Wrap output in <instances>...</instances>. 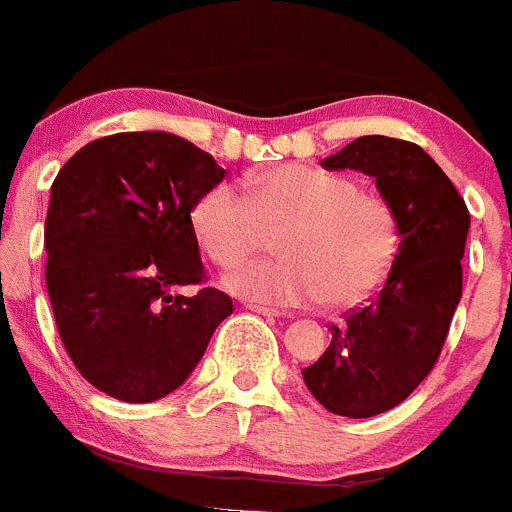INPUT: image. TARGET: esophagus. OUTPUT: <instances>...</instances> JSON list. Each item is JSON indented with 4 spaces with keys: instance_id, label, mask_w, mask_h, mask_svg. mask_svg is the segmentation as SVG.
Here are the masks:
<instances>
[{
    "instance_id": "esophagus-1",
    "label": "esophagus",
    "mask_w": 512,
    "mask_h": 512,
    "mask_svg": "<svg viewBox=\"0 0 512 512\" xmlns=\"http://www.w3.org/2000/svg\"><path fill=\"white\" fill-rule=\"evenodd\" d=\"M251 312H259V315H264V318H279V315H284V312L274 310V307H266V305H256V302H251V305H246Z\"/></svg>"
}]
</instances>
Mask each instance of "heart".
<instances>
[{"instance_id":"b5f03b06","label":"heart","mask_w":512,"mask_h":512,"mask_svg":"<svg viewBox=\"0 0 512 512\" xmlns=\"http://www.w3.org/2000/svg\"><path fill=\"white\" fill-rule=\"evenodd\" d=\"M192 230L217 266L263 250L278 232L284 260L237 263L223 279L233 295L269 305H354L384 282L400 246L397 215L382 194L302 164L248 174L243 194L228 184L207 189L192 207Z\"/></svg>"}]
</instances>
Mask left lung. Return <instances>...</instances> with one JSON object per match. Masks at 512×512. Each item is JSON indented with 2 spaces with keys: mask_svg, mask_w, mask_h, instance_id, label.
Returning <instances> with one entry per match:
<instances>
[{
  "mask_svg": "<svg viewBox=\"0 0 512 512\" xmlns=\"http://www.w3.org/2000/svg\"><path fill=\"white\" fill-rule=\"evenodd\" d=\"M374 176L400 228L395 264L374 297L330 323V346L302 369L328 413L372 418L397 408L436 366L461 300L469 210L418 143L364 135L323 161Z\"/></svg>",
  "mask_w": 512,
  "mask_h": 512,
  "instance_id": "1",
  "label": "left lung"
}]
</instances>
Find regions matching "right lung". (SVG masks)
Masks as SVG:
<instances>
[{
	"mask_svg": "<svg viewBox=\"0 0 512 512\" xmlns=\"http://www.w3.org/2000/svg\"><path fill=\"white\" fill-rule=\"evenodd\" d=\"M179 135L115 133L58 171L45 215V284L79 374L122 402L174 392L200 364L233 300L205 287L192 207L223 182ZM202 286L176 296V286Z\"/></svg>",
	"mask_w": 512,
	"mask_h": 512,
	"instance_id": "right-lung-1",
	"label": "right lung"
}]
</instances>
